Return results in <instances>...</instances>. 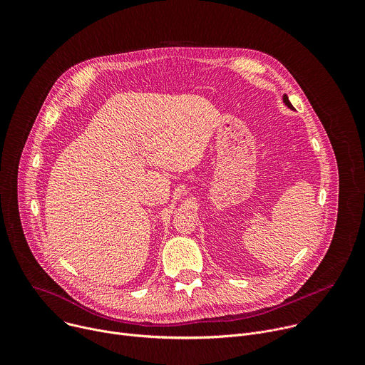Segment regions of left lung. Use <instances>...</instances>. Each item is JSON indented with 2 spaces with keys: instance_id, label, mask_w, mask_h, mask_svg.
I'll list each match as a JSON object with an SVG mask.
<instances>
[{
  "instance_id": "obj_1",
  "label": "left lung",
  "mask_w": 365,
  "mask_h": 365,
  "mask_svg": "<svg viewBox=\"0 0 365 365\" xmlns=\"http://www.w3.org/2000/svg\"><path fill=\"white\" fill-rule=\"evenodd\" d=\"M283 102H284V105L287 106V108H290V109H294V106H292V103L289 102V98L286 96V95H283Z\"/></svg>"
}]
</instances>
